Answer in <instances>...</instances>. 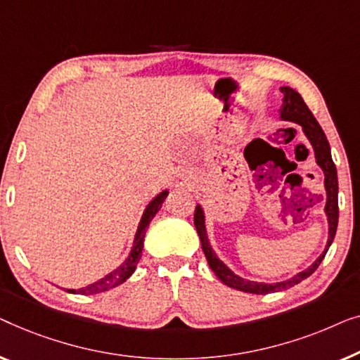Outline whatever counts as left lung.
Wrapping results in <instances>:
<instances>
[{"label": "left lung", "instance_id": "1", "mask_svg": "<svg viewBox=\"0 0 360 360\" xmlns=\"http://www.w3.org/2000/svg\"><path fill=\"white\" fill-rule=\"evenodd\" d=\"M281 93L283 94L282 99V108H281V119L288 120V122L302 125V130L305 136L310 141L313 146V151H315V160L320 168L325 173V189H326V205H325V214L328 217V243L325 251L321 252L320 257L313 262V264L308 267V269L298 272L297 276L290 277V279L276 282V283H264V282H255L243 279V277L236 276L225 262H221L217 255L212 250L209 238H207V230H205V217L204 210H202L200 205L195 207L194 212V225L197 230V235L200 238L202 250H204V255L207 257V262H209L210 269L215 272V276L231 288H236V290L241 292H250L256 293V295H266V293L277 292V290H285L288 287L297 285L298 282L307 279L308 276H311L313 272L318 269V266L321 264V261L325 259V255L330 250L331 243L334 240V235H336L338 229V219H339V207H338V173L336 166L333 163L331 158V148L330 143H328L326 135L320 124L316 122V119L313 117L311 110L308 109L305 101L300 94L297 93L295 89H292L290 86H282Z\"/></svg>", "mask_w": 360, "mask_h": 360}]
</instances>
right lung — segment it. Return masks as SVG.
Returning a JSON list of instances; mask_svg holds the SVG:
<instances>
[{
    "mask_svg": "<svg viewBox=\"0 0 360 360\" xmlns=\"http://www.w3.org/2000/svg\"><path fill=\"white\" fill-rule=\"evenodd\" d=\"M166 195H168V191L160 192V194L156 195L148 205H146L143 215H141L139 229H136V233H135L134 246H131L130 255H129L127 259H125L122 264L117 267V269L109 272V274L104 276L103 279L89 283V285L81 287V288H65V290L70 292V293H81V295H94V293L110 290V288L117 287V285H120V283H124L125 281H127L129 277L134 274V271L136 269V264H139V261L141 257L146 229H148L150 221L153 220V217L158 214V210L161 209V205H163Z\"/></svg>",
    "mask_w": 360,
    "mask_h": 360,
    "instance_id": "1",
    "label": "right lung"
}]
</instances>
